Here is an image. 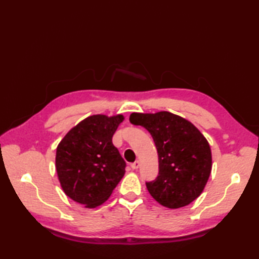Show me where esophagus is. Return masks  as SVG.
Returning <instances> with one entry per match:
<instances>
[{
    "label": "esophagus",
    "mask_w": 259,
    "mask_h": 259,
    "mask_svg": "<svg viewBox=\"0 0 259 259\" xmlns=\"http://www.w3.org/2000/svg\"><path fill=\"white\" fill-rule=\"evenodd\" d=\"M140 167V162L139 161H135L134 163H131V168H133L134 170L138 169Z\"/></svg>",
    "instance_id": "34e87169"
}]
</instances>
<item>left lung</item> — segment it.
Returning <instances> with one entry per match:
<instances>
[{"label":"left lung","mask_w":259,"mask_h":259,"mask_svg":"<svg viewBox=\"0 0 259 259\" xmlns=\"http://www.w3.org/2000/svg\"><path fill=\"white\" fill-rule=\"evenodd\" d=\"M129 120L149 131L157 148L159 174L146 183L153 199L177 209L199 197L211 172V150L200 131L168 111L135 112Z\"/></svg>","instance_id":"1"}]
</instances>
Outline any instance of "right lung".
<instances>
[{"instance_id":"1","label":"right lung","mask_w":259,"mask_h":259,"mask_svg":"<svg viewBox=\"0 0 259 259\" xmlns=\"http://www.w3.org/2000/svg\"><path fill=\"white\" fill-rule=\"evenodd\" d=\"M123 115L95 114L73 126L57 148L56 168L65 195L87 208L106 201L125 172L112 144Z\"/></svg>"}]
</instances>
